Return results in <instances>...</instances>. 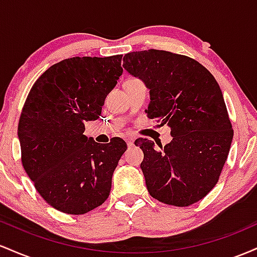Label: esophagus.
I'll return each instance as SVG.
<instances>
[{
    "label": "esophagus",
    "mask_w": 257,
    "mask_h": 257,
    "mask_svg": "<svg viewBox=\"0 0 257 257\" xmlns=\"http://www.w3.org/2000/svg\"><path fill=\"white\" fill-rule=\"evenodd\" d=\"M125 141H126V145H128V147H132L133 145H134V139L133 138H128Z\"/></svg>",
    "instance_id": "34e87169"
}]
</instances>
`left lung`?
Returning a JSON list of instances; mask_svg holds the SVG:
<instances>
[{
  "label": "left lung",
  "mask_w": 257,
  "mask_h": 257,
  "mask_svg": "<svg viewBox=\"0 0 257 257\" xmlns=\"http://www.w3.org/2000/svg\"><path fill=\"white\" fill-rule=\"evenodd\" d=\"M123 67L150 89L149 118L167 124L173 137L161 150L147 139L135 141L144 152L140 168L149 193L175 206L204 198L219 180L233 139L216 79L194 59L158 49L128 53Z\"/></svg>",
  "instance_id": "8db88e82"
}]
</instances>
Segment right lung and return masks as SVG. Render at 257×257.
Here are the masks:
<instances>
[{"label":"right lung","instance_id":"obj_1","mask_svg":"<svg viewBox=\"0 0 257 257\" xmlns=\"http://www.w3.org/2000/svg\"><path fill=\"white\" fill-rule=\"evenodd\" d=\"M120 61L122 55L61 60L35 82L23 107V167L42 198L65 214H85L107 199L126 150L120 138L100 145L83 134L123 73Z\"/></svg>","mask_w":257,"mask_h":257}]
</instances>
